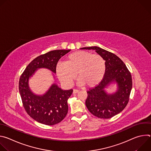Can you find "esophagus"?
Wrapping results in <instances>:
<instances>
[{
  "label": "esophagus",
  "instance_id": "1",
  "mask_svg": "<svg viewBox=\"0 0 151 151\" xmlns=\"http://www.w3.org/2000/svg\"><path fill=\"white\" fill-rule=\"evenodd\" d=\"M79 92V90H76V89H74L73 91V94H76V93H78Z\"/></svg>",
  "mask_w": 151,
  "mask_h": 151
}]
</instances>
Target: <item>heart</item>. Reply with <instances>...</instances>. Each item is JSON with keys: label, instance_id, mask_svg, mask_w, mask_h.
<instances>
[{"label": "heart", "instance_id": "b5f03b06", "mask_svg": "<svg viewBox=\"0 0 151 151\" xmlns=\"http://www.w3.org/2000/svg\"><path fill=\"white\" fill-rule=\"evenodd\" d=\"M55 70L58 78L66 87H71L77 74L79 85L94 88L104 78L106 63L99 54L78 51L68 55L64 63H58Z\"/></svg>", "mask_w": 151, "mask_h": 151}]
</instances>
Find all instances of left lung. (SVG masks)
<instances>
[{
	"label": "left lung",
	"mask_w": 151,
	"mask_h": 151,
	"mask_svg": "<svg viewBox=\"0 0 151 151\" xmlns=\"http://www.w3.org/2000/svg\"><path fill=\"white\" fill-rule=\"evenodd\" d=\"M81 50H93L101 55L106 63V72L101 82L87 91L85 105L94 116L109 119L122 112L127 106L132 88V78L124 62L115 54L99 47ZM115 83L117 90L108 93L105 90Z\"/></svg>",
	"instance_id": "8db88e82"
}]
</instances>
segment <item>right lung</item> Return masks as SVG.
Here are the masks:
<instances>
[{
	"mask_svg": "<svg viewBox=\"0 0 151 151\" xmlns=\"http://www.w3.org/2000/svg\"><path fill=\"white\" fill-rule=\"evenodd\" d=\"M70 50H57L40 55L27 66L19 81V91L23 106L28 115L39 123L52 125L61 122L68 112V100L73 90H64L53 83L42 95L35 94L29 87V79L39 69L51 71L54 78L56 66L61 57Z\"/></svg>",
	"mask_w": 151,
	"mask_h": 151,
	"instance_id": "1",
	"label": "right lung"
}]
</instances>
